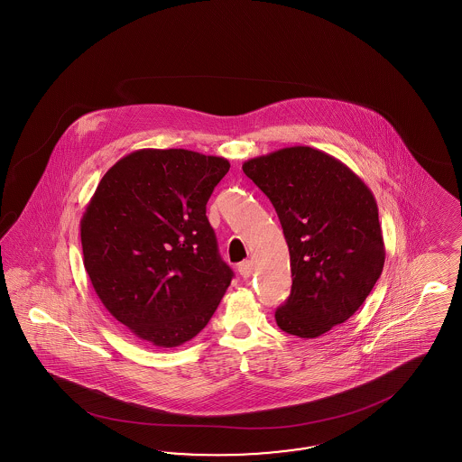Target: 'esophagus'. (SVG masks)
<instances>
[{"instance_id":"1","label":"esophagus","mask_w":462,"mask_h":462,"mask_svg":"<svg viewBox=\"0 0 462 462\" xmlns=\"http://www.w3.org/2000/svg\"><path fill=\"white\" fill-rule=\"evenodd\" d=\"M238 274L244 278V280H247V278H251L252 274V263L251 261H242L240 264H238Z\"/></svg>"}]
</instances>
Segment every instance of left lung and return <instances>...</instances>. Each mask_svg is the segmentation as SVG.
I'll return each instance as SVG.
<instances>
[{
  "label": "left lung",
  "instance_id": "8db88e82",
  "mask_svg": "<svg viewBox=\"0 0 462 462\" xmlns=\"http://www.w3.org/2000/svg\"><path fill=\"white\" fill-rule=\"evenodd\" d=\"M271 199L290 249L291 294L276 310L282 332L323 336L349 320L384 266L378 205L344 162L307 145L244 162Z\"/></svg>",
  "mask_w": 462,
  "mask_h": 462
}]
</instances>
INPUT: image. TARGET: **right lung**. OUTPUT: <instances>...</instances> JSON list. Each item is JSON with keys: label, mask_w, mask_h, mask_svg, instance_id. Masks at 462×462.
Masks as SVG:
<instances>
[{"label": "right lung", "mask_w": 462, "mask_h": 462, "mask_svg": "<svg viewBox=\"0 0 462 462\" xmlns=\"http://www.w3.org/2000/svg\"><path fill=\"white\" fill-rule=\"evenodd\" d=\"M228 169L224 157L140 149L106 171L86 207L81 244L91 284L118 322L155 347L198 336L234 278L207 218Z\"/></svg>", "instance_id": "obj_1"}]
</instances>
